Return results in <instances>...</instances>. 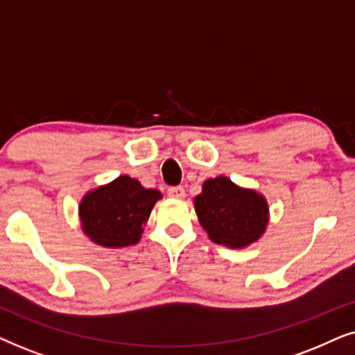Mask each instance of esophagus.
Listing matches in <instances>:
<instances>
[{
	"label": "esophagus",
	"mask_w": 355,
	"mask_h": 355,
	"mask_svg": "<svg viewBox=\"0 0 355 355\" xmlns=\"http://www.w3.org/2000/svg\"><path fill=\"white\" fill-rule=\"evenodd\" d=\"M168 196L171 198H184V196H186V191H184V187H181V186H174V187L168 189Z\"/></svg>",
	"instance_id": "1"
}]
</instances>
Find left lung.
Segmentation results:
<instances>
[{
  "instance_id": "8db88e82",
  "label": "left lung",
  "mask_w": 355,
  "mask_h": 355,
  "mask_svg": "<svg viewBox=\"0 0 355 355\" xmlns=\"http://www.w3.org/2000/svg\"><path fill=\"white\" fill-rule=\"evenodd\" d=\"M193 205L203 230L216 244L244 249L260 239L268 225V203L252 189L236 186L226 176L203 182Z\"/></svg>"
}]
</instances>
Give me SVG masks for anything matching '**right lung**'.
Here are the masks:
<instances>
[{"label":"right lung","instance_id":"obj_1","mask_svg":"<svg viewBox=\"0 0 355 355\" xmlns=\"http://www.w3.org/2000/svg\"><path fill=\"white\" fill-rule=\"evenodd\" d=\"M157 189H145L137 179L119 176L113 182L87 192L79 205L82 231L95 244L118 249L140 241L155 203Z\"/></svg>","mask_w":355,"mask_h":355}]
</instances>
